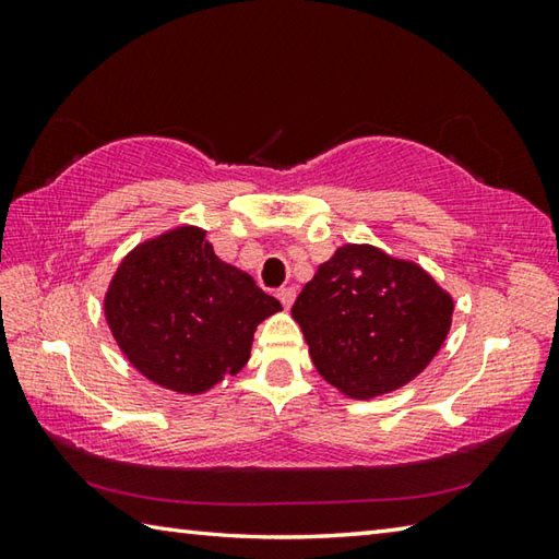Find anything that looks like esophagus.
<instances>
[{"mask_svg":"<svg viewBox=\"0 0 559 559\" xmlns=\"http://www.w3.org/2000/svg\"><path fill=\"white\" fill-rule=\"evenodd\" d=\"M278 300L283 302V307H286V310H290L293 302H295V288H281L278 290Z\"/></svg>","mask_w":559,"mask_h":559,"instance_id":"obj_1","label":"esophagus"}]
</instances>
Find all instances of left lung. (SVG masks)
<instances>
[{"instance_id": "left-lung-1", "label": "left lung", "mask_w": 559, "mask_h": 559, "mask_svg": "<svg viewBox=\"0 0 559 559\" xmlns=\"http://www.w3.org/2000/svg\"><path fill=\"white\" fill-rule=\"evenodd\" d=\"M293 319L324 382L370 401L432 362L449 336L454 298L413 259L348 242L305 283Z\"/></svg>"}]
</instances>
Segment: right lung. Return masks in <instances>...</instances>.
Listing matches in <instances>:
<instances>
[{
    "instance_id": "obj_1",
    "label": "right lung",
    "mask_w": 559,
    "mask_h": 559,
    "mask_svg": "<svg viewBox=\"0 0 559 559\" xmlns=\"http://www.w3.org/2000/svg\"><path fill=\"white\" fill-rule=\"evenodd\" d=\"M281 310L189 223L127 252L103 298L105 322L129 365L182 396L206 394L240 372L257 326Z\"/></svg>"
}]
</instances>
